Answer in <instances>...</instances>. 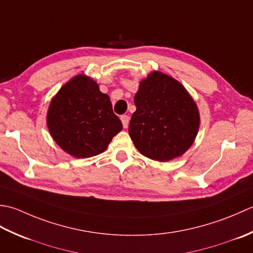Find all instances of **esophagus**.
<instances>
[{"label":"esophagus","instance_id":"34e87169","mask_svg":"<svg viewBox=\"0 0 253 253\" xmlns=\"http://www.w3.org/2000/svg\"><path fill=\"white\" fill-rule=\"evenodd\" d=\"M121 121H122V125H123V127H127L128 126V121H130V118H128V116H126L123 115L121 116Z\"/></svg>","mask_w":253,"mask_h":253}]
</instances>
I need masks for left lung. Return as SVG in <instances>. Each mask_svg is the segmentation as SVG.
Here are the masks:
<instances>
[{
    "label": "left lung",
    "instance_id": "8db88e82",
    "mask_svg": "<svg viewBox=\"0 0 253 253\" xmlns=\"http://www.w3.org/2000/svg\"><path fill=\"white\" fill-rule=\"evenodd\" d=\"M128 134L142 155L167 162L192 145L200 126L198 107L187 89L162 72L148 74L134 96Z\"/></svg>",
    "mask_w": 253,
    "mask_h": 253
}]
</instances>
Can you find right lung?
<instances>
[{
  "label": "right lung",
  "mask_w": 253,
  "mask_h": 253,
  "mask_svg": "<svg viewBox=\"0 0 253 253\" xmlns=\"http://www.w3.org/2000/svg\"><path fill=\"white\" fill-rule=\"evenodd\" d=\"M47 126L55 143L76 158L105 152L112 137L122 130L109 96L84 74L73 77L54 96Z\"/></svg>",
  "instance_id": "right-lung-1"
}]
</instances>
